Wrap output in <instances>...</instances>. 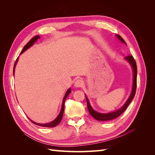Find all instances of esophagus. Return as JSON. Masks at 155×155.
Masks as SVG:
<instances>
[{"mask_svg":"<svg viewBox=\"0 0 155 155\" xmlns=\"http://www.w3.org/2000/svg\"><path fill=\"white\" fill-rule=\"evenodd\" d=\"M83 81L80 79H77L76 82H75V83H74V86L76 87V88L81 87L83 86Z\"/></svg>","mask_w":155,"mask_h":155,"instance_id":"1","label":"esophagus"}]
</instances>
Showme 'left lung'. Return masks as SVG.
<instances>
[{
	"label": "left lung",
	"mask_w": 155,
	"mask_h": 155,
	"mask_svg": "<svg viewBox=\"0 0 155 155\" xmlns=\"http://www.w3.org/2000/svg\"><path fill=\"white\" fill-rule=\"evenodd\" d=\"M116 36L118 37V38L124 43V44H126L125 41L123 39L122 37H121L120 35H116ZM125 59L130 64L131 66H132L133 70V89H132V92L130 93V95L129 96V97L128 98V100H127V101L125 102V104H124V105L120 108V109L117 110L114 112H109V113H106V114H104V113H100V112H97L96 111H95L92 109V107H91L90 103H89V101L88 100L87 97L86 96V99H87V108L88 110L90 112L91 115L94 118H95L97 120L99 121H108V120H111L115 119L116 118H118L119 116H120L123 112L126 110L127 108L129 106V105L130 104V103L133 100V98L135 96V93H136V90H137V63H136L135 60L134 59V58L133 57V55H128L126 56L125 58Z\"/></svg>",
	"instance_id": "1"
}]
</instances>
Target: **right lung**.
<instances>
[{
    "label": "right lung",
    "instance_id": "add662e5",
    "mask_svg": "<svg viewBox=\"0 0 155 155\" xmlns=\"http://www.w3.org/2000/svg\"><path fill=\"white\" fill-rule=\"evenodd\" d=\"M40 39V37H39V35H36V36H35L34 37H33V38L28 42V43L24 46V48H23L22 50L21 51V54H22V52H24V51H25V50H26L28 48H29L30 47V46H31L33 45H34L35 42L37 39ZM17 61H18V58L17 59L16 61H15V64H14V67H13V74H14V71H15V65H16V64H17ZM70 92H71V89L68 88V91H67V92H66V94H65V95H64V97H63V104H62V107H61V111H60V112H59V115L58 116L57 118H56L54 121H51V122H50V123H47V124H38V123L34 122V121H31V120H30L31 121V122L34 123V124H35V125H39V126H41V127H54L57 126V125L60 123V121H61V120H62L63 115V112H64V102H65V100H66V99H67V96H68V94L70 93Z\"/></svg>",
    "mask_w": 155,
    "mask_h": 155
}]
</instances>
